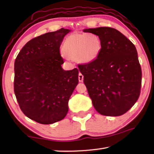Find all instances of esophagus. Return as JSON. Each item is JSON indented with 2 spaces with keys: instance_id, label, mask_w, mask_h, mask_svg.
<instances>
[{
  "instance_id": "1",
  "label": "esophagus",
  "mask_w": 154,
  "mask_h": 154,
  "mask_svg": "<svg viewBox=\"0 0 154 154\" xmlns=\"http://www.w3.org/2000/svg\"><path fill=\"white\" fill-rule=\"evenodd\" d=\"M78 79H79V82H83V75L82 73H79V75H78Z\"/></svg>"
}]
</instances>
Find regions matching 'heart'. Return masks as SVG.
<instances>
[{"label": "heart", "instance_id": "heart-1", "mask_svg": "<svg viewBox=\"0 0 154 154\" xmlns=\"http://www.w3.org/2000/svg\"><path fill=\"white\" fill-rule=\"evenodd\" d=\"M102 49V43L98 36L90 33H75L65 39L62 52L71 59H77L83 64L95 60Z\"/></svg>", "mask_w": 154, "mask_h": 154}]
</instances>
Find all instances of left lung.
<instances>
[{
	"mask_svg": "<svg viewBox=\"0 0 154 154\" xmlns=\"http://www.w3.org/2000/svg\"><path fill=\"white\" fill-rule=\"evenodd\" d=\"M83 31L98 36L102 43V49L94 61L78 65L94 107L103 116H122L140 96L142 71L137 49L115 28Z\"/></svg>",
	"mask_w": 154,
	"mask_h": 154,
	"instance_id": "left-lung-1",
	"label": "left lung"
}]
</instances>
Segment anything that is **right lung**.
<instances>
[{
    "mask_svg": "<svg viewBox=\"0 0 154 154\" xmlns=\"http://www.w3.org/2000/svg\"><path fill=\"white\" fill-rule=\"evenodd\" d=\"M69 29L32 38L18 54L14 64V92L26 116L42 124L63 119L68 103L79 82L77 68L64 71L60 48Z\"/></svg>",
    "mask_w": 154,
    "mask_h": 154,
    "instance_id": "right-lung-1",
    "label": "right lung"
}]
</instances>
